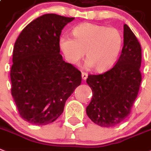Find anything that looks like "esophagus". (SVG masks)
<instances>
[{
	"instance_id": "1",
	"label": "esophagus",
	"mask_w": 151,
	"mask_h": 151,
	"mask_svg": "<svg viewBox=\"0 0 151 151\" xmlns=\"http://www.w3.org/2000/svg\"><path fill=\"white\" fill-rule=\"evenodd\" d=\"M81 76H82V79L86 80L87 78H88V73H85V72H82Z\"/></svg>"
}]
</instances>
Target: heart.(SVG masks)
Returning <instances> with one entry per match:
<instances>
[{"mask_svg":"<svg viewBox=\"0 0 151 151\" xmlns=\"http://www.w3.org/2000/svg\"><path fill=\"white\" fill-rule=\"evenodd\" d=\"M72 34L73 39L68 35L60 38V47L69 63L77 65L85 52V66L97 71H105L115 63L122 44L118 29L84 23L75 27Z\"/></svg>","mask_w":151,"mask_h":151,"instance_id":"heart-1","label":"heart"}]
</instances>
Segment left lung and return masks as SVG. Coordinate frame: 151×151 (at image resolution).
I'll use <instances>...</instances> for the list:
<instances>
[{"instance_id":"8db88e82","label":"left lung","mask_w":151,"mask_h":151,"mask_svg":"<svg viewBox=\"0 0 151 151\" xmlns=\"http://www.w3.org/2000/svg\"><path fill=\"white\" fill-rule=\"evenodd\" d=\"M124 45L114 67L99 74H89L87 83L92 99L86 112L95 124L115 127L130 114L142 81L141 46L127 24H124Z\"/></svg>"}]
</instances>
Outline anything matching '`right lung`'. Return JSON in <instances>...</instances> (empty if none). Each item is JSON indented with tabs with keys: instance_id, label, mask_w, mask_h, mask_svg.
Instances as JSON below:
<instances>
[{
	"instance_id": "obj_1",
	"label": "right lung",
	"mask_w": 151,
	"mask_h": 151,
	"mask_svg": "<svg viewBox=\"0 0 151 151\" xmlns=\"http://www.w3.org/2000/svg\"><path fill=\"white\" fill-rule=\"evenodd\" d=\"M73 19L44 14L29 23L15 41L11 92L20 116L31 124L54 122L81 84V72L66 63L60 53L62 29Z\"/></svg>"
}]
</instances>
